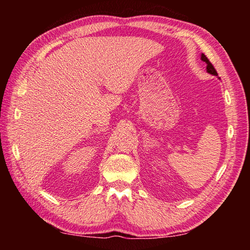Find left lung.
<instances>
[{
    "mask_svg": "<svg viewBox=\"0 0 250 250\" xmlns=\"http://www.w3.org/2000/svg\"><path fill=\"white\" fill-rule=\"evenodd\" d=\"M201 59H202L203 62H206V70H207V73H209L210 75H214V76H217L218 75L216 69L214 68V66L211 65V62L208 61V58H207L204 54H202Z\"/></svg>",
    "mask_w": 250,
    "mask_h": 250,
    "instance_id": "obj_1",
    "label": "left lung"
}]
</instances>
